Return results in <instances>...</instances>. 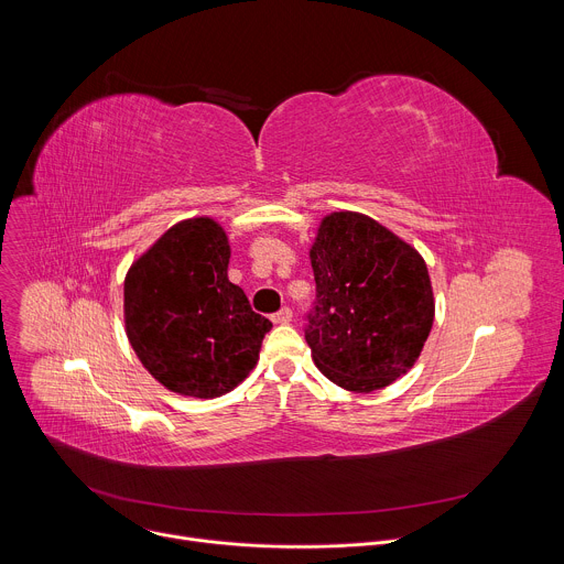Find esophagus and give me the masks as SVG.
I'll use <instances>...</instances> for the list:
<instances>
[{
    "label": "esophagus",
    "instance_id": "34e87169",
    "mask_svg": "<svg viewBox=\"0 0 564 564\" xmlns=\"http://www.w3.org/2000/svg\"><path fill=\"white\" fill-rule=\"evenodd\" d=\"M290 321H292V310L290 307H281L279 312L272 314V324H276V326H285V324H290Z\"/></svg>",
    "mask_w": 564,
    "mask_h": 564
}]
</instances>
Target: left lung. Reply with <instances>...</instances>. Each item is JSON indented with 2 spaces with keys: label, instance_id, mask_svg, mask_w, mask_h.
<instances>
[{
  "label": "left lung",
  "instance_id": "8db88e82",
  "mask_svg": "<svg viewBox=\"0 0 564 564\" xmlns=\"http://www.w3.org/2000/svg\"><path fill=\"white\" fill-rule=\"evenodd\" d=\"M310 263L316 301L305 341L316 368L352 392L406 375L435 316L420 252L370 216L335 212L318 225Z\"/></svg>",
  "mask_w": 564,
  "mask_h": 564
}]
</instances>
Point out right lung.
<instances>
[{"label":"right lung","mask_w":564,"mask_h":564,"mask_svg":"<svg viewBox=\"0 0 564 564\" xmlns=\"http://www.w3.org/2000/svg\"><path fill=\"white\" fill-rule=\"evenodd\" d=\"M227 263L223 227L200 216L167 229L127 272L129 344L172 392L220 397L259 361L272 324L227 279Z\"/></svg>","instance_id":"add662e5"}]
</instances>
